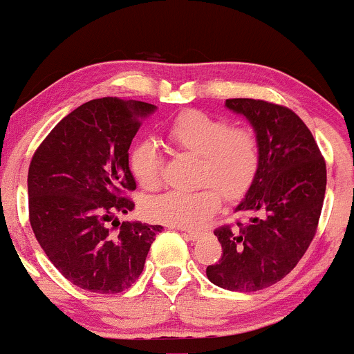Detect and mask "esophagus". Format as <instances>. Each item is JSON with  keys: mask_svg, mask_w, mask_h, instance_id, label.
<instances>
[{"mask_svg": "<svg viewBox=\"0 0 354 354\" xmlns=\"http://www.w3.org/2000/svg\"><path fill=\"white\" fill-rule=\"evenodd\" d=\"M185 236H187L190 241H198L202 236H204V232H196V230H189V232H185Z\"/></svg>", "mask_w": 354, "mask_h": 354, "instance_id": "1", "label": "esophagus"}]
</instances>
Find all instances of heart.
I'll list each match as a JSON object with an SVG mask.
<instances>
[{
	"label": "heart",
	"mask_w": 354,
	"mask_h": 354,
	"mask_svg": "<svg viewBox=\"0 0 354 354\" xmlns=\"http://www.w3.org/2000/svg\"><path fill=\"white\" fill-rule=\"evenodd\" d=\"M165 135L176 149L201 158L198 184L205 185L192 192L169 190L152 197L145 204L152 221L201 227L219 210L221 194L237 201L252 185L261 165V142L251 127H232L227 118L184 110L170 122ZM129 167L142 187L153 190L162 182L164 156L156 142L138 140L129 153Z\"/></svg>",
	"instance_id": "obj_1"
}]
</instances>
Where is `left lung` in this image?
Segmentation results:
<instances>
[{"label":"left lung","instance_id":"left-lung-1","mask_svg":"<svg viewBox=\"0 0 354 354\" xmlns=\"http://www.w3.org/2000/svg\"><path fill=\"white\" fill-rule=\"evenodd\" d=\"M261 142V165L237 212L245 221L214 230L219 263L210 283L229 291H261L299 263L316 236L326 192V162L311 130L291 109L254 98H229Z\"/></svg>","mask_w":354,"mask_h":354}]
</instances>
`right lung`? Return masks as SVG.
<instances>
[{"mask_svg":"<svg viewBox=\"0 0 354 354\" xmlns=\"http://www.w3.org/2000/svg\"><path fill=\"white\" fill-rule=\"evenodd\" d=\"M156 106L117 97L66 115L31 158L28 210L35 237L71 284L115 295L138 279L162 225L120 222L137 189L129 149Z\"/></svg>","mask_w":354,"mask_h":354,"instance_id":"1","label":"right lung"}]
</instances>
